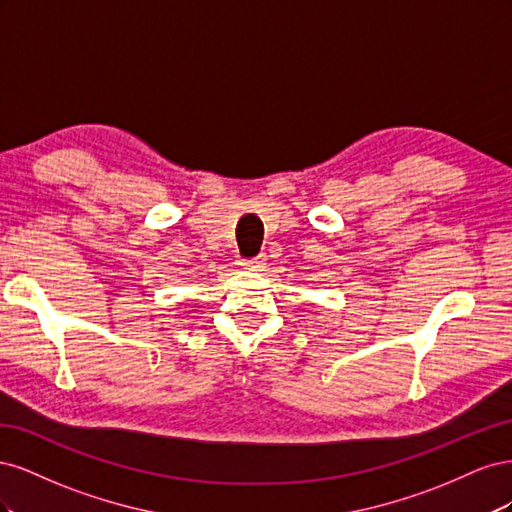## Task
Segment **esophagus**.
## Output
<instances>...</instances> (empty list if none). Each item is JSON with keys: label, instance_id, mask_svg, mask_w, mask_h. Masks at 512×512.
<instances>
[{"label": "esophagus", "instance_id": "obj_1", "mask_svg": "<svg viewBox=\"0 0 512 512\" xmlns=\"http://www.w3.org/2000/svg\"><path fill=\"white\" fill-rule=\"evenodd\" d=\"M262 265H265V258H262V256H258V258H241V260H239V267H241L243 271H256V269H260Z\"/></svg>", "mask_w": 512, "mask_h": 512}]
</instances>
